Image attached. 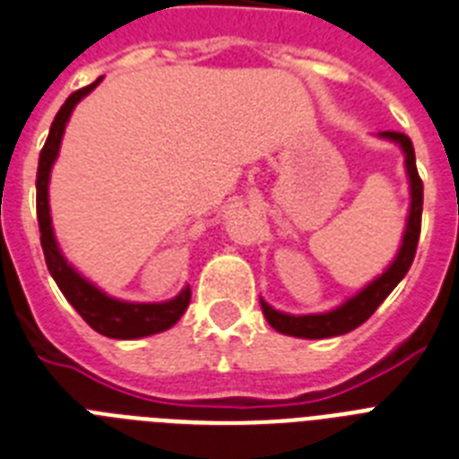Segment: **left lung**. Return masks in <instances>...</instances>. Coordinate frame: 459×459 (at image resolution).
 <instances>
[{
	"label": "left lung",
	"instance_id": "left-lung-1",
	"mask_svg": "<svg viewBox=\"0 0 459 459\" xmlns=\"http://www.w3.org/2000/svg\"><path fill=\"white\" fill-rule=\"evenodd\" d=\"M377 138L389 140L394 145L401 147L403 152V164H406L408 176V189H411V208H408L406 230L401 237V246L389 267L382 272L380 276H375L368 286H363L357 295H351L342 305L333 307L328 312L319 314H286L279 312L270 302H264L260 298V307L267 324L274 331L283 333V335H293V338H307V340H324L335 338V335H344V333L354 331L363 321H368L373 312L385 302L389 293L396 289V283L408 274L415 257V248H418L420 238V222H422V180L418 176V166H415V150L406 134H396V131H382Z\"/></svg>",
	"mask_w": 459,
	"mask_h": 459
}]
</instances>
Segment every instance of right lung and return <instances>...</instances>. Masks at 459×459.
Here are the masks:
<instances>
[{
    "mask_svg": "<svg viewBox=\"0 0 459 459\" xmlns=\"http://www.w3.org/2000/svg\"><path fill=\"white\" fill-rule=\"evenodd\" d=\"M100 82L102 77H98L93 84L74 91L65 100V105L58 109L56 119H53L48 138L39 154V169H37V221H39L41 248H44L48 272H51L53 281L58 283V289L67 298V302L77 309L79 316L100 335H108V338L115 340H138L154 335V333L169 331L170 325L178 324V319L187 309L189 298H192L189 286H185L176 298L164 302H128L112 298L67 263V257L63 255L58 241H56V232H53L51 225L48 183H51V169L56 164V159H58L67 121H70L72 109L77 108V102L89 96Z\"/></svg>",
    "mask_w": 459,
    "mask_h": 459,
    "instance_id": "obj_1",
    "label": "right lung"
}]
</instances>
